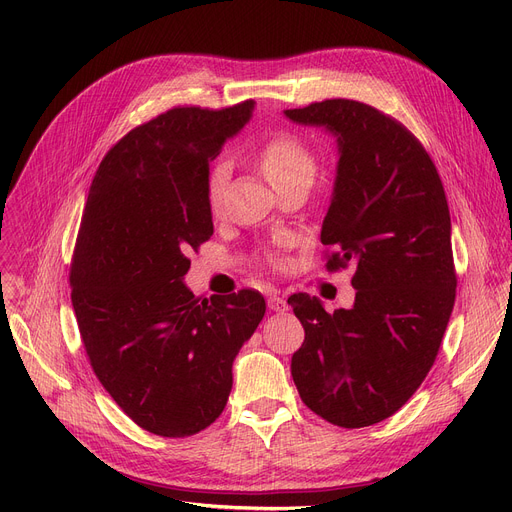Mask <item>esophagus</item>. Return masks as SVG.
Wrapping results in <instances>:
<instances>
[{
    "label": "esophagus",
    "mask_w": 512,
    "mask_h": 512,
    "mask_svg": "<svg viewBox=\"0 0 512 512\" xmlns=\"http://www.w3.org/2000/svg\"><path fill=\"white\" fill-rule=\"evenodd\" d=\"M267 307H270V311H276V313H284V311H288V303H286V299H282V297H270L267 299Z\"/></svg>",
    "instance_id": "1"
}]
</instances>
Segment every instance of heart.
I'll use <instances>...</instances> for the list:
<instances>
[{
	"label": "heart",
	"mask_w": 512,
	"mask_h": 512,
	"mask_svg": "<svg viewBox=\"0 0 512 512\" xmlns=\"http://www.w3.org/2000/svg\"><path fill=\"white\" fill-rule=\"evenodd\" d=\"M257 164L267 176V180H270L276 188L294 176L313 172V157L309 149L301 139H297L294 134H288V132L274 134L270 141L261 145L257 153ZM226 178H228V166L224 161H220V164H215L211 168L209 180H207V201L211 211L220 209Z\"/></svg>",
	"instance_id": "1"
}]
</instances>
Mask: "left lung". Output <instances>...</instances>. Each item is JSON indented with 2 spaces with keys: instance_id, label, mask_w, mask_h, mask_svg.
Wrapping results in <instances>:
<instances>
[{
  "instance_id": "left-lung-1",
  "label": "left lung",
  "mask_w": 512,
  "mask_h": 512,
  "mask_svg": "<svg viewBox=\"0 0 512 512\" xmlns=\"http://www.w3.org/2000/svg\"><path fill=\"white\" fill-rule=\"evenodd\" d=\"M284 116L336 137L338 166L321 242L328 270L353 265L351 309L328 313L305 292L288 305L305 342L292 380L305 405L340 427L394 415L432 369L454 307L450 211L434 161L375 107L326 99Z\"/></svg>"
}]
</instances>
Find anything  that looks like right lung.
Returning <instances> with one entry per match:
<instances>
[{
    "instance_id": "obj_1",
    "label": "right lung",
    "mask_w": 512,
    "mask_h": 512,
    "mask_svg": "<svg viewBox=\"0 0 512 512\" xmlns=\"http://www.w3.org/2000/svg\"><path fill=\"white\" fill-rule=\"evenodd\" d=\"M253 110L174 107L107 151L91 184L74 315L101 386L155 436H193L222 415L232 363L265 315L255 290L201 301L184 284L186 253L213 234L209 161Z\"/></svg>"
}]
</instances>
